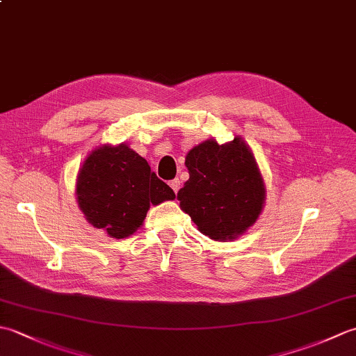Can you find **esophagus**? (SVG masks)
<instances>
[{"instance_id":"obj_1","label":"esophagus","mask_w":356,"mask_h":356,"mask_svg":"<svg viewBox=\"0 0 356 356\" xmlns=\"http://www.w3.org/2000/svg\"><path fill=\"white\" fill-rule=\"evenodd\" d=\"M170 186H171V190L177 194L179 188H180V180H179V179H174V180H171V182H170Z\"/></svg>"}]
</instances>
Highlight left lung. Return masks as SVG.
Wrapping results in <instances>:
<instances>
[{"mask_svg":"<svg viewBox=\"0 0 356 356\" xmlns=\"http://www.w3.org/2000/svg\"><path fill=\"white\" fill-rule=\"evenodd\" d=\"M185 165L190 179L177 193L180 209L211 240L243 236L266 200L261 171L248 143L240 136L226 143L208 139L188 151Z\"/></svg>","mask_w":356,"mask_h":356,"instance_id":"8db88e82","label":"left lung"}]
</instances>
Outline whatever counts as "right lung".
I'll return each instance as SVG.
<instances>
[{
    "mask_svg": "<svg viewBox=\"0 0 356 356\" xmlns=\"http://www.w3.org/2000/svg\"><path fill=\"white\" fill-rule=\"evenodd\" d=\"M76 200L87 222L111 238H125L145 220L149 205L176 194L127 143L92 149L76 176Z\"/></svg>",
    "mask_w": 356,
    "mask_h": 356,
    "instance_id": "right-lung-1",
    "label": "right lung"
}]
</instances>
